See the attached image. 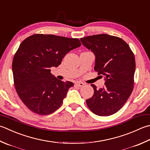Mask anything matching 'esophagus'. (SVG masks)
Instances as JSON below:
<instances>
[{"mask_svg": "<svg viewBox=\"0 0 150 150\" xmlns=\"http://www.w3.org/2000/svg\"><path fill=\"white\" fill-rule=\"evenodd\" d=\"M84 84L83 83H81V82H77V83H75V85H76V86H78V87H81V86H83Z\"/></svg>", "mask_w": 150, "mask_h": 150, "instance_id": "1", "label": "esophagus"}]
</instances>
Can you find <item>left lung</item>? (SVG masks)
Wrapping results in <instances>:
<instances>
[{
	"label": "left lung",
	"mask_w": 150,
	"mask_h": 150,
	"mask_svg": "<svg viewBox=\"0 0 150 150\" xmlns=\"http://www.w3.org/2000/svg\"><path fill=\"white\" fill-rule=\"evenodd\" d=\"M83 45L96 56L94 69L105 77V85L86 99L96 115L110 116L124 106L133 90L135 59L129 46L122 38L106 34L81 38Z\"/></svg>",
	"instance_id": "8db88e82"
}]
</instances>
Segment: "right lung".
<instances>
[{
    "label": "right lung",
    "mask_w": 150,
    "mask_h": 150,
    "mask_svg": "<svg viewBox=\"0 0 150 150\" xmlns=\"http://www.w3.org/2000/svg\"><path fill=\"white\" fill-rule=\"evenodd\" d=\"M81 43L77 38L36 34L20 44L12 62L16 92L32 112L47 115L62 104L69 88L74 84L63 82L51 73L62 58Z\"/></svg>",
    "instance_id": "obj_1"
}]
</instances>
